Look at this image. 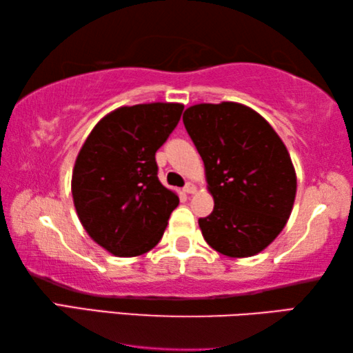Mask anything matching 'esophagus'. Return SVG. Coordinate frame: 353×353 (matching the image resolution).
Returning <instances> with one entry per match:
<instances>
[{
  "label": "esophagus",
  "mask_w": 353,
  "mask_h": 353,
  "mask_svg": "<svg viewBox=\"0 0 353 353\" xmlns=\"http://www.w3.org/2000/svg\"><path fill=\"white\" fill-rule=\"evenodd\" d=\"M184 192H186V194H195V192H197V186H195L194 183H188L186 186H184Z\"/></svg>",
  "instance_id": "34e87169"
}]
</instances>
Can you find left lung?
Masks as SVG:
<instances>
[{"mask_svg": "<svg viewBox=\"0 0 353 353\" xmlns=\"http://www.w3.org/2000/svg\"><path fill=\"white\" fill-rule=\"evenodd\" d=\"M203 159L214 210L199 219L205 241L230 258L263 252L285 228L297 176L285 143L265 119L241 103H201L183 114Z\"/></svg>", "mask_w": 353, "mask_h": 353, "instance_id": "1", "label": "left lung"}]
</instances>
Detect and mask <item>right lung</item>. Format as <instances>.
Wrapping results in <instances>:
<instances>
[{"instance_id":"obj_1","label":"right lung","mask_w":353,"mask_h":353,"mask_svg":"<svg viewBox=\"0 0 353 353\" xmlns=\"http://www.w3.org/2000/svg\"><path fill=\"white\" fill-rule=\"evenodd\" d=\"M180 103L122 106L105 115L81 147L72 195L84 230L115 256L158 244L180 203L158 178L154 154L180 122Z\"/></svg>"}]
</instances>
